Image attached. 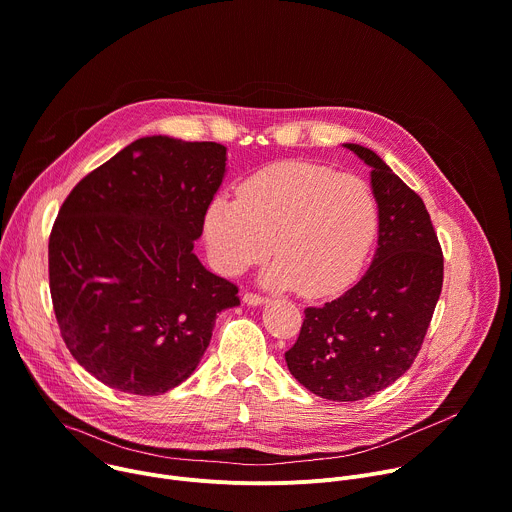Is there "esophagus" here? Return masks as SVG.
Listing matches in <instances>:
<instances>
[{
	"mask_svg": "<svg viewBox=\"0 0 512 512\" xmlns=\"http://www.w3.org/2000/svg\"><path fill=\"white\" fill-rule=\"evenodd\" d=\"M243 302H245L247 306H261V304L267 302V298H265V296H259V294H253V291H245Z\"/></svg>",
	"mask_w": 512,
	"mask_h": 512,
	"instance_id": "esophagus-1",
	"label": "esophagus"
}]
</instances>
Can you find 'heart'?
I'll list each match as a JSON object with an SVG mask.
<instances>
[{"mask_svg": "<svg viewBox=\"0 0 512 512\" xmlns=\"http://www.w3.org/2000/svg\"><path fill=\"white\" fill-rule=\"evenodd\" d=\"M379 218L377 196L362 178L279 162L249 176L237 198H214L204 233L223 273L239 275L271 249L267 285L324 298L356 279L375 245Z\"/></svg>", "mask_w": 512, "mask_h": 512, "instance_id": "obj_1", "label": "heart"}]
</instances>
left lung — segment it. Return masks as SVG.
<instances>
[{"label": "left lung", "instance_id": "1", "mask_svg": "<svg viewBox=\"0 0 512 512\" xmlns=\"http://www.w3.org/2000/svg\"><path fill=\"white\" fill-rule=\"evenodd\" d=\"M373 168L379 247L371 267L340 298L306 308L289 373L330 401H360L393 385L421 350L442 294L444 253L429 212L371 150L346 143Z\"/></svg>", "mask_w": 512, "mask_h": 512}]
</instances>
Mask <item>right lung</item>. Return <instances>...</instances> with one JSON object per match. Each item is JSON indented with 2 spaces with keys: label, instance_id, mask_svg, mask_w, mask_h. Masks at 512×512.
I'll return each instance as SVG.
<instances>
[{
  "label": "right lung",
  "instance_id": "right-lung-1",
  "mask_svg": "<svg viewBox=\"0 0 512 512\" xmlns=\"http://www.w3.org/2000/svg\"><path fill=\"white\" fill-rule=\"evenodd\" d=\"M225 162L221 143L141 137L62 202L48 241L52 308L70 354L107 387H178L216 314L241 304L192 251Z\"/></svg>",
  "mask_w": 512,
  "mask_h": 512
}]
</instances>
